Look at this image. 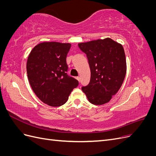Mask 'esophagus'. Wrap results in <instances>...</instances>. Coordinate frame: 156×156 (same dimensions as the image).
<instances>
[{"label": "esophagus", "instance_id": "1", "mask_svg": "<svg viewBox=\"0 0 156 156\" xmlns=\"http://www.w3.org/2000/svg\"><path fill=\"white\" fill-rule=\"evenodd\" d=\"M76 79H77L78 80V81H80V77H76Z\"/></svg>", "mask_w": 156, "mask_h": 156}]
</instances>
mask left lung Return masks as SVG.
I'll return each instance as SVG.
<instances>
[{"instance_id": "left-lung-1", "label": "left lung", "mask_w": 156, "mask_h": 156, "mask_svg": "<svg viewBox=\"0 0 156 156\" xmlns=\"http://www.w3.org/2000/svg\"><path fill=\"white\" fill-rule=\"evenodd\" d=\"M79 48L87 55L90 68V81L82 90L92 104L109 101L119 90L126 74V60L122 45L107 37L86 43Z\"/></svg>"}]
</instances>
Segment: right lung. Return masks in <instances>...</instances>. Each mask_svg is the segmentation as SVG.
<instances>
[{
	"instance_id": "1",
	"label": "right lung",
	"mask_w": 156,
	"mask_h": 156,
	"mask_svg": "<svg viewBox=\"0 0 156 156\" xmlns=\"http://www.w3.org/2000/svg\"><path fill=\"white\" fill-rule=\"evenodd\" d=\"M70 44L43 42L31 51L27 63L30 86L40 100L52 107L64 105L79 82L67 74Z\"/></svg>"
}]
</instances>
